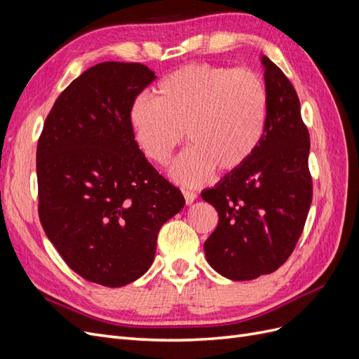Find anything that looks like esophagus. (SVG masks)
Here are the masks:
<instances>
[{
	"mask_svg": "<svg viewBox=\"0 0 359 359\" xmlns=\"http://www.w3.org/2000/svg\"><path fill=\"white\" fill-rule=\"evenodd\" d=\"M182 194H184V199H186V203L190 205L194 202V199H196L198 194L194 191H190V190H182Z\"/></svg>",
	"mask_w": 359,
	"mask_h": 359,
	"instance_id": "esophagus-1",
	"label": "esophagus"
}]
</instances>
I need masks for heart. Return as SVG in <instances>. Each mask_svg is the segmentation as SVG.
Here are the masks:
<instances>
[{"label": "heart", "mask_w": 359, "mask_h": 359, "mask_svg": "<svg viewBox=\"0 0 359 359\" xmlns=\"http://www.w3.org/2000/svg\"><path fill=\"white\" fill-rule=\"evenodd\" d=\"M266 111L265 83L255 72L189 64L158 83L157 99L133 102L130 124L139 148L156 165H166L186 132L190 147L170 173L196 186L212 169L229 175L247 165L262 140Z\"/></svg>", "instance_id": "heart-1"}]
</instances>
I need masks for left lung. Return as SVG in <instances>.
<instances>
[{"label": "left lung", "mask_w": 359, "mask_h": 359, "mask_svg": "<svg viewBox=\"0 0 359 359\" xmlns=\"http://www.w3.org/2000/svg\"><path fill=\"white\" fill-rule=\"evenodd\" d=\"M262 66L268 95L262 140L244 168L201 194L219 212V224L203 244L206 260L235 281L271 274L286 262L313 198L310 135L297 91L265 55Z\"/></svg>", "instance_id": "1"}]
</instances>
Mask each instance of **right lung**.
I'll list each match as a JSON object with an SVG mask.
<instances>
[{
	"label": "right lung",
	"instance_id": "add662e5",
	"mask_svg": "<svg viewBox=\"0 0 359 359\" xmlns=\"http://www.w3.org/2000/svg\"><path fill=\"white\" fill-rule=\"evenodd\" d=\"M154 79L139 62L97 64L60 94L39 137L40 223L91 283L121 287L144 276L160 227L186 205L130 124V107Z\"/></svg>",
	"mask_w": 359,
	"mask_h": 359
}]
</instances>
